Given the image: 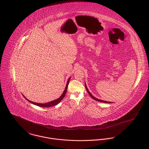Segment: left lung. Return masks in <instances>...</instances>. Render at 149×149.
I'll use <instances>...</instances> for the list:
<instances>
[{
  "label": "left lung",
  "mask_w": 149,
  "mask_h": 149,
  "mask_svg": "<svg viewBox=\"0 0 149 149\" xmlns=\"http://www.w3.org/2000/svg\"><path fill=\"white\" fill-rule=\"evenodd\" d=\"M85 88H86V90H87V93H88V94L90 95V96L94 99L95 100H96V101H97V102H105V103H111V102H107V101H104V100H100V99H97V98H96V97H95L94 96L92 95V94H91L90 93V91H89V90H88V88H87V86H86V83H85Z\"/></svg>",
  "instance_id": "1"
}]
</instances>
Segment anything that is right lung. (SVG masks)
I'll use <instances>...</instances> for the list:
<instances>
[{"instance_id":"1","label":"right lung","mask_w":149,"mask_h":149,"mask_svg":"<svg viewBox=\"0 0 149 149\" xmlns=\"http://www.w3.org/2000/svg\"><path fill=\"white\" fill-rule=\"evenodd\" d=\"M71 77H69V78H68V81H67V84H66V86H65V89H64V91H63L62 94L61 95V96L59 98H58L57 99H55L54 100H53V101H52V102H47V103H37V102H31V101L29 100V99H27L24 96V95L22 94V95H23V96H24V97L28 102H31V104H34V105H37V106L40 107H45V108L47 107V108H48V107H51L54 106V105H57L58 104H59L60 102H61V100L63 99V98H64V97L65 96V94H66V92H67L68 85V84H69V82H70V80Z\"/></svg>"}]
</instances>
